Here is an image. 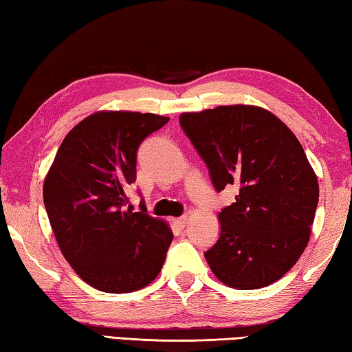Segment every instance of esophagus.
<instances>
[{
    "mask_svg": "<svg viewBox=\"0 0 352 352\" xmlns=\"http://www.w3.org/2000/svg\"><path fill=\"white\" fill-rule=\"evenodd\" d=\"M174 223L178 226V228H184V226H186V223H188V216H182L178 219H174Z\"/></svg>",
    "mask_w": 352,
    "mask_h": 352,
    "instance_id": "obj_1",
    "label": "esophagus"
}]
</instances>
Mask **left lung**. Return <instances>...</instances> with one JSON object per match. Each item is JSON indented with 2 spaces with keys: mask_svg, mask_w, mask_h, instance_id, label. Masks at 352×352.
Segmentation results:
<instances>
[{
  "mask_svg": "<svg viewBox=\"0 0 352 352\" xmlns=\"http://www.w3.org/2000/svg\"><path fill=\"white\" fill-rule=\"evenodd\" d=\"M180 126L217 192L239 186L234 204L219 212L217 242L205 252L212 273L241 290L278 281L305 252L318 205V180L305 148L261 107L183 113Z\"/></svg>",
  "mask_w": 352,
  "mask_h": 352,
  "instance_id": "left-lung-1",
  "label": "left lung"
}]
</instances>
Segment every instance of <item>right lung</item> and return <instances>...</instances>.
I'll return each mask as SVG.
<instances>
[{
  "label": "right lung",
  "mask_w": 352,
  "mask_h": 352,
  "mask_svg": "<svg viewBox=\"0 0 352 352\" xmlns=\"http://www.w3.org/2000/svg\"><path fill=\"white\" fill-rule=\"evenodd\" d=\"M169 118L98 111L65 136L43 184V201L65 259L107 294L151 284L172 242L166 222L133 212L126 189L136 180L138 147Z\"/></svg>",
  "instance_id": "1"
}]
</instances>
